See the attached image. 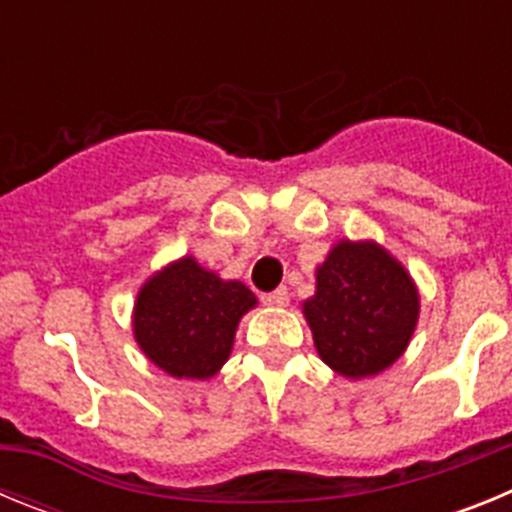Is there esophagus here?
I'll return each mask as SVG.
<instances>
[{"label":"esophagus","instance_id":"34e87169","mask_svg":"<svg viewBox=\"0 0 512 512\" xmlns=\"http://www.w3.org/2000/svg\"><path fill=\"white\" fill-rule=\"evenodd\" d=\"M261 300L266 302V305H277V307H284L289 302V292L287 287H277L274 292H269V295H264Z\"/></svg>","mask_w":512,"mask_h":512}]
</instances>
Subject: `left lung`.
Instances as JSON below:
<instances>
[{"mask_svg": "<svg viewBox=\"0 0 512 512\" xmlns=\"http://www.w3.org/2000/svg\"><path fill=\"white\" fill-rule=\"evenodd\" d=\"M318 354L351 379L400 359L418 320V292L390 253L374 243H338L318 269V292L305 302Z\"/></svg>", "mask_w": 512, "mask_h": 512, "instance_id": "obj_1", "label": "left lung"}]
</instances>
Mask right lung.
I'll list each match as a JSON object with an SVG mask.
<instances>
[{
  "label": "right lung",
  "mask_w": 512,
  "mask_h": 512,
  "mask_svg": "<svg viewBox=\"0 0 512 512\" xmlns=\"http://www.w3.org/2000/svg\"><path fill=\"white\" fill-rule=\"evenodd\" d=\"M253 305L246 284L223 282L187 256L140 289L135 341L171 377L207 379L225 364L238 320Z\"/></svg>",
  "instance_id": "right-lung-1"
}]
</instances>
